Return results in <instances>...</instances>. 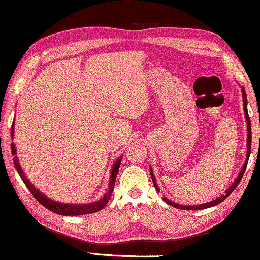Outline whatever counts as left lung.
<instances>
[{"label": "left lung", "instance_id": "8db88e82", "mask_svg": "<svg viewBox=\"0 0 260 260\" xmlns=\"http://www.w3.org/2000/svg\"><path fill=\"white\" fill-rule=\"evenodd\" d=\"M241 92H243V102H244V112H245V118H246V122H247V152H246V161H245L243 168H241L239 175L236 179V181L231 184L229 189L225 191V194L223 195H220L218 199H215V200L213 201H209V202H206V204H202V205H199V206H183V205H179V204H175V202L170 201L169 199H167L166 197L163 198V200H165L167 204L173 206V207L175 208H179V209H190V211H197V209H205V208H209V207H213V206L215 205H219L220 202H222L225 199L229 197V195L232 194V191L236 189L238 184H239L241 177L244 175V172L245 169H246V166H247V162H248V158H250V154H251V142H252V133H251V120H250V116H248V112H247V98H246V92H245V88L241 87ZM150 174H151V179H152V183H154V186L156 188V190L159 191L158 187H157V183H156V180H155V175L154 173H152V170L150 168Z\"/></svg>", "mask_w": 260, "mask_h": 260}]
</instances>
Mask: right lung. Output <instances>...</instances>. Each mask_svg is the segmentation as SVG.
<instances>
[{"label":"right lung","mask_w":260,"mask_h":260,"mask_svg":"<svg viewBox=\"0 0 260 260\" xmlns=\"http://www.w3.org/2000/svg\"><path fill=\"white\" fill-rule=\"evenodd\" d=\"M10 135H12V137H13V135H14V123L12 125V133H10ZM12 154L14 156L13 161H14V165H15V168L17 170V173H19L20 177L22 179L24 184H26L28 190H29L30 193L33 194V197L37 199V200L40 202V204L44 206V207L49 209L51 212L56 213V214H59V215H67V216L91 214V213H95V212L101 211V209L105 207L106 204L109 202L110 197H111L113 188H115L117 173H118L120 162H122V158H123V157H119L118 159H117V162L115 163V165L112 166L111 176H110V182H109V189H108V191H106V194L104 195V197L101 199V200L92 202V204H87V205H70V204H61V202H56V201L51 200V199L45 197V195L42 194L41 191H39L37 188H35L33 184L29 182V180L27 179L26 175H24L23 172H22V168H21L19 159H17L16 148H15V144H14V143H12Z\"/></svg>","instance_id":"right-lung-1"}]
</instances>
